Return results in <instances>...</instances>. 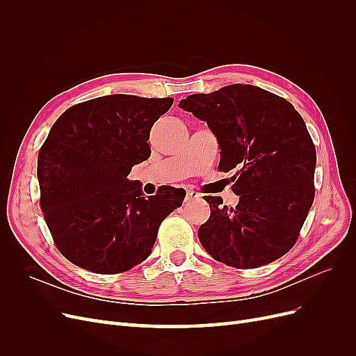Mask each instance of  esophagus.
Segmentation results:
<instances>
[{"label":"esophagus","mask_w":356,"mask_h":356,"mask_svg":"<svg viewBox=\"0 0 356 356\" xmlns=\"http://www.w3.org/2000/svg\"><path fill=\"white\" fill-rule=\"evenodd\" d=\"M200 199V195L197 191H193V190H188L187 195H186V202H191V200H197Z\"/></svg>","instance_id":"1"}]
</instances>
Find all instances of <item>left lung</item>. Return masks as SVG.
Wrapping results in <instances>:
<instances>
[{"instance_id": "left-lung-1", "label": "left lung", "mask_w": 356, "mask_h": 356, "mask_svg": "<svg viewBox=\"0 0 356 356\" xmlns=\"http://www.w3.org/2000/svg\"><path fill=\"white\" fill-rule=\"evenodd\" d=\"M179 108L207 122L220 145L218 169L234 170V208L204 196L209 220L199 241L227 266L254 268L294 246L314 203L316 149L301 115L286 99L251 84L190 95Z\"/></svg>"}]
</instances>
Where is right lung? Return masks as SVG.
Returning a JSON list of instances; mask_svg holds the SVG:
<instances>
[{
  "label": "right lung",
  "mask_w": 356,
  "mask_h": 356,
  "mask_svg": "<svg viewBox=\"0 0 356 356\" xmlns=\"http://www.w3.org/2000/svg\"><path fill=\"white\" fill-rule=\"evenodd\" d=\"M174 98L106 95L77 104L51 126L37 177L41 211L58 250L95 273L126 272L152 254L159 225L186 191L145 197L131 169L152 154L153 124Z\"/></svg>",
  "instance_id": "right-lung-1"
}]
</instances>
